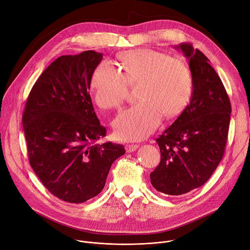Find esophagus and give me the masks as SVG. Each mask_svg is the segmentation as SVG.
Returning <instances> with one entry per match:
<instances>
[{
	"label": "esophagus",
	"instance_id": "obj_1",
	"mask_svg": "<svg viewBox=\"0 0 250 250\" xmlns=\"http://www.w3.org/2000/svg\"><path fill=\"white\" fill-rule=\"evenodd\" d=\"M137 148H138V145H136V144H127V145L125 146V150H126L127 153L134 152Z\"/></svg>",
	"mask_w": 250,
	"mask_h": 250
}]
</instances>
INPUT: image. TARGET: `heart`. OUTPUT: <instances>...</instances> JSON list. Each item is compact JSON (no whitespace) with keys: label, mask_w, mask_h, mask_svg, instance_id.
<instances>
[{"label":"heart","mask_w":250,"mask_h":250,"mask_svg":"<svg viewBox=\"0 0 250 250\" xmlns=\"http://www.w3.org/2000/svg\"><path fill=\"white\" fill-rule=\"evenodd\" d=\"M90 84L96 104L103 109L118 108L126 95L127 84H138L140 101L122 111L113 123L116 136L130 141L152 133L163 115L168 119L179 115L192 93V77L187 63L150 49L124 52L119 67L110 61L101 62Z\"/></svg>","instance_id":"heart-1"}]
</instances>
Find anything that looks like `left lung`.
I'll list each match as a JSON object with an SVG mask.
<instances>
[{
  "instance_id": "8db88e82",
  "label": "left lung",
  "mask_w": 250,
  "mask_h": 250,
  "mask_svg": "<svg viewBox=\"0 0 250 250\" xmlns=\"http://www.w3.org/2000/svg\"><path fill=\"white\" fill-rule=\"evenodd\" d=\"M175 48L188 60L192 94L179 118L156 139L161 161L150 174L151 184L168 195L188 193L210 179L225 152L231 113L223 82L208 58L188 43Z\"/></svg>"
}]
</instances>
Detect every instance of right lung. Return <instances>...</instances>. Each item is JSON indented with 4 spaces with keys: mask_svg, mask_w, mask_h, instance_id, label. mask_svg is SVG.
<instances>
[{
    "mask_svg": "<svg viewBox=\"0 0 250 250\" xmlns=\"http://www.w3.org/2000/svg\"><path fill=\"white\" fill-rule=\"evenodd\" d=\"M103 54L84 51L56 59L26 101L22 125L29 163L45 188L69 203L85 202L104 188L123 145L96 141L106 135L89 94Z\"/></svg>",
    "mask_w": 250,
    "mask_h": 250,
    "instance_id": "1",
    "label": "right lung"
}]
</instances>
